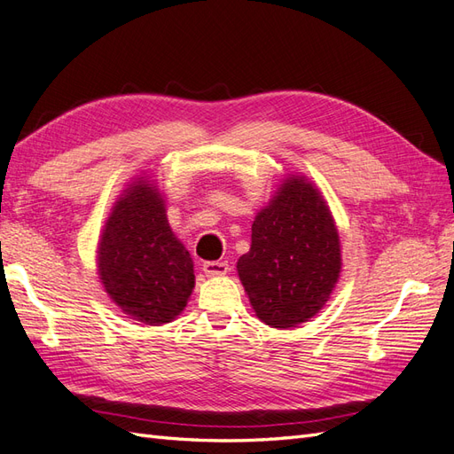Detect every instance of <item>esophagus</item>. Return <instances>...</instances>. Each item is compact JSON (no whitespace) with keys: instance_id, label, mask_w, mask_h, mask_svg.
<instances>
[{"instance_id":"esophagus-1","label":"esophagus","mask_w":454,"mask_h":454,"mask_svg":"<svg viewBox=\"0 0 454 454\" xmlns=\"http://www.w3.org/2000/svg\"><path fill=\"white\" fill-rule=\"evenodd\" d=\"M203 272L207 276H224L228 272V262H224V261H207V262H203Z\"/></svg>"}]
</instances>
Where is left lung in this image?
<instances>
[{"instance_id": "obj_1", "label": "left lung", "mask_w": 454, "mask_h": 454, "mask_svg": "<svg viewBox=\"0 0 454 454\" xmlns=\"http://www.w3.org/2000/svg\"><path fill=\"white\" fill-rule=\"evenodd\" d=\"M341 270L340 236L326 203L305 178H289L251 226L239 280L257 317L294 328L326 303Z\"/></svg>"}]
</instances>
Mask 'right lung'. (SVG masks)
I'll return each instance as SVG.
<instances>
[{
	"mask_svg": "<svg viewBox=\"0 0 454 454\" xmlns=\"http://www.w3.org/2000/svg\"><path fill=\"white\" fill-rule=\"evenodd\" d=\"M157 190L137 180L116 201L103 230L101 282L124 315L157 324L176 318L195 286L190 253L174 238Z\"/></svg>",
	"mask_w": 454,
	"mask_h": 454,
	"instance_id": "add662e5",
	"label": "right lung"
}]
</instances>
